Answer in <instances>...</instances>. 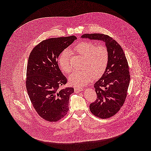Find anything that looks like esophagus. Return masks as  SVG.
<instances>
[{"instance_id":"1","label":"esophagus","mask_w":151,"mask_h":151,"mask_svg":"<svg viewBox=\"0 0 151 151\" xmlns=\"http://www.w3.org/2000/svg\"><path fill=\"white\" fill-rule=\"evenodd\" d=\"M82 91H83V88H82L81 87H74V92L76 93Z\"/></svg>"}]
</instances>
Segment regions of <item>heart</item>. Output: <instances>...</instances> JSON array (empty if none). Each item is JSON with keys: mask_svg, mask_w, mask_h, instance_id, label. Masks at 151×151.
I'll use <instances>...</instances> for the list:
<instances>
[{"mask_svg": "<svg viewBox=\"0 0 151 151\" xmlns=\"http://www.w3.org/2000/svg\"><path fill=\"white\" fill-rule=\"evenodd\" d=\"M74 51L84 58L83 67L81 70L73 72L69 77L70 83L74 86H83L89 84L93 78L101 77L108 67L109 55L108 49L102 45L96 46L90 42L78 43ZM59 65L62 70L68 73L72 70L70 62V55L63 52L59 58Z\"/></svg>", "mask_w": 151, "mask_h": 151, "instance_id": "heart-1", "label": "heart"}]
</instances>
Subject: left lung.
I'll return each instance as SVG.
<instances>
[{"mask_svg":"<svg viewBox=\"0 0 151 151\" xmlns=\"http://www.w3.org/2000/svg\"><path fill=\"white\" fill-rule=\"evenodd\" d=\"M81 38L103 41L108 49V67L104 75L93 86L97 98L89 105L93 115L108 119L120 110L127 97L130 81L128 62L120 45L109 35L85 34Z\"/></svg>","mask_w":151,"mask_h":151,"instance_id":"8db88e82","label":"left lung"}]
</instances>
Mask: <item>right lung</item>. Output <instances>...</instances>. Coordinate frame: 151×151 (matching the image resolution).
I'll return each instance as SVG.
<instances>
[{"instance_id":"add662e5","label":"right lung","mask_w":151,"mask_h":151,"mask_svg":"<svg viewBox=\"0 0 151 151\" xmlns=\"http://www.w3.org/2000/svg\"><path fill=\"white\" fill-rule=\"evenodd\" d=\"M77 37L52 38L43 40L34 47L28 60L26 88L33 107L46 121L55 122L68 111L73 87L60 88L67 83L58 59Z\"/></svg>"}]
</instances>
